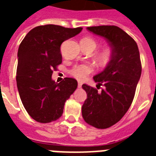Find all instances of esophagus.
Masks as SVG:
<instances>
[{
  "label": "esophagus",
  "mask_w": 156,
  "mask_h": 156,
  "mask_svg": "<svg viewBox=\"0 0 156 156\" xmlns=\"http://www.w3.org/2000/svg\"><path fill=\"white\" fill-rule=\"evenodd\" d=\"M81 86H82V83H81V82H78V87L80 88V87H81Z\"/></svg>",
  "instance_id": "obj_1"
}]
</instances>
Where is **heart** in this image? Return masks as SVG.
<instances>
[{
	"instance_id": "obj_1",
	"label": "heart",
	"mask_w": 156,
	"mask_h": 156,
	"mask_svg": "<svg viewBox=\"0 0 156 156\" xmlns=\"http://www.w3.org/2000/svg\"><path fill=\"white\" fill-rule=\"evenodd\" d=\"M86 43L88 45L94 50L97 46L96 41L93 38H85L80 41V43ZM113 57V49L111 48V47L107 46L105 47L104 48H102L100 51L96 54L95 60L97 63L101 66H105L109 62L111 58ZM93 68L90 66L89 65H79L74 66L70 71V74L76 79L79 80H84L88 77V76L90 73H92Z\"/></svg>"
}]
</instances>
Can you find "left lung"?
I'll return each instance as SVG.
<instances>
[{
  "mask_svg": "<svg viewBox=\"0 0 156 156\" xmlns=\"http://www.w3.org/2000/svg\"><path fill=\"white\" fill-rule=\"evenodd\" d=\"M88 31L104 38L113 49V57L105 68L93 77L101 93L84 84L87 99L82 105V117L88 124L105 129L117 123L132 105L141 75L140 52L135 40L114 25L87 27Z\"/></svg>",
  "mask_w": 156,
  "mask_h": 156,
  "instance_id": "left-lung-1",
  "label": "left lung"
}]
</instances>
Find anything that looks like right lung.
<instances>
[{
    "instance_id": "add662e5",
    "label": "right lung",
    "mask_w": 156,
    "mask_h": 156,
    "mask_svg": "<svg viewBox=\"0 0 156 156\" xmlns=\"http://www.w3.org/2000/svg\"><path fill=\"white\" fill-rule=\"evenodd\" d=\"M82 28L47 24L31 29L18 49L16 83L22 104L35 121L47 123L62 115L65 102L77 88V80L51 79L62 63L61 45L81 32Z\"/></svg>"
}]
</instances>
